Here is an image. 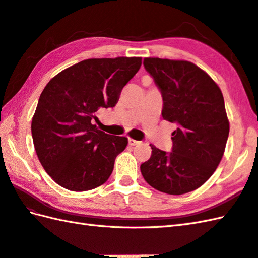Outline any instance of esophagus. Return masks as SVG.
Here are the masks:
<instances>
[{
    "label": "esophagus",
    "mask_w": 258,
    "mask_h": 258,
    "mask_svg": "<svg viewBox=\"0 0 258 258\" xmlns=\"http://www.w3.org/2000/svg\"><path fill=\"white\" fill-rule=\"evenodd\" d=\"M128 144L130 145H132V146H134V145H139V144H141V142L140 141H136V140H133V139H128Z\"/></svg>",
    "instance_id": "esophagus-1"
}]
</instances>
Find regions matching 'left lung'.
Returning <instances> with one entry per match:
<instances>
[{"mask_svg":"<svg viewBox=\"0 0 258 258\" xmlns=\"http://www.w3.org/2000/svg\"><path fill=\"white\" fill-rule=\"evenodd\" d=\"M143 64L162 93L163 118L178 127L172 133V152L151 144L142 175L163 193H188L212 176L225 151L229 122L222 91L188 61L145 57Z\"/></svg>","mask_w":258,"mask_h":258,"instance_id":"obj_1","label":"left lung"}]
</instances>
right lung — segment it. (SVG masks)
Returning a JSON list of instances; mask_svg holds the SVG:
<instances>
[{
	"label": "right lung",
	"mask_w": 258,
	"mask_h": 258,
	"mask_svg": "<svg viewBox=\"0 0 258 258\" xmlns=\"http://www.w3.org/2000/svg\"><path fill=\"white\" fill-rule=\"evenodd\" d=\"M141 64L142 57L84 59L44 87L32 118V138L42 166L59 186L90 190L111 176L127 138L102 132L92 119L98 108L116 105Z\"/></svg>",
	"instance_id": "right-lung-1"
}]
</instances>
